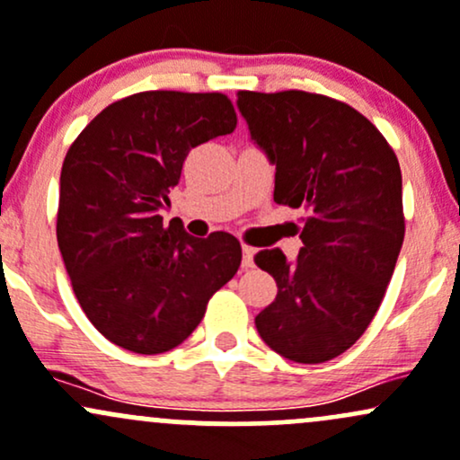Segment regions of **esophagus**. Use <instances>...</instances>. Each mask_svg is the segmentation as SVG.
I'll return each mask as SVG.
<instances>
[{"label": "esophagus", "instance_id": "esophagus-1", "mask_svg": "<svg viewBox=\"0 0 460 460\" xmlns=\"http://www.w3.org/2000/svg\"><path fill=\"white\" fill-rule=\"evenodd\" d=\"M253 255H255V249L253 246H246L242 244V269H253Z\"/></svg>", "mask_w": 460, "mask_h": 460}]
</instances>
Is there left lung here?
Returning <instances> with one entry per match:
<instances>
[{"label":"left lung","mask_w":460,"mask_h":460,"mask_svg":"<svg viewBox=\"0 0 460 460\" xmlns=\"http://www.w3.org/2000/svg\"><path fill=\"white\" fill-rule=\"evenodd\" d=\"M235 104L275 165L277 203L307 211L295 261L279 249L255 255L277 281L255 327L288 360H332L365 334L395 270L403 242L397 156L365 115L325 95L240 91Z\"/></svg>","instance_id":"1"}]
</instances>
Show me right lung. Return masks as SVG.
Wrapping results in <instances>:
<instances>
[{"label":"right lung","mask_w":460,"mask_h":460,"mask_svg":"<svg viewBox=\"0 0 460 460\" xmlns=\"http://www.w3.org/2000/svg\"><path fill=\"white\" fill-rule=\"evenodd\" d=\"M235 124L222 93L144 91L109 104L67 150L58 249L87 319L122 349H174L238 272L234 235L191 238L159 216L190 150L234 133Z\"/></svg>","instance_id":"obj_1"}]
</instances>
